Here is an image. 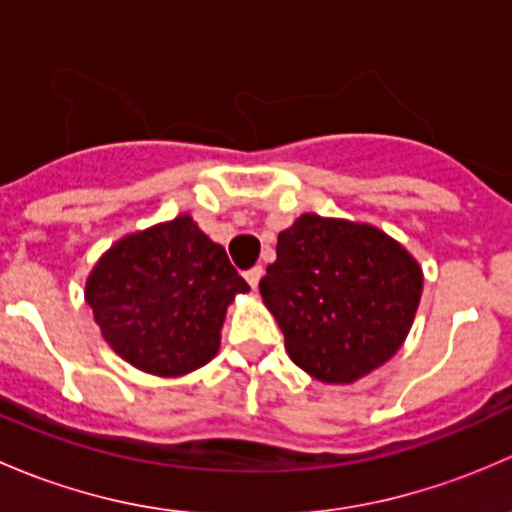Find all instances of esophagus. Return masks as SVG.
<instances>
[{
    "mask_svg": "<svg viewBox=\"0 0 512 512\" xmlns=\"http://www.w3.org/2000/svg\"><path fill=\"white\" fill-rule=\"evenodd\" d=\"M262 275H265V270H262V265H255V267H250V270L245 272V280H247V285H250L252 289H257V285H260V280H262Z\"/></svg>",
    "mask_w": 512,
    "mask_h": 512,
    "instance_id": "esophagus-1",
    "label": "esophagus"
}]
</instances>
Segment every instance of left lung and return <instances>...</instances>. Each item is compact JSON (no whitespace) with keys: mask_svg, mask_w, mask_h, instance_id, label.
I'll return each mask as SVG.
<instances>
[{"mask_svg":"<svg viewBox=\"0 0 512 512\" xmlns=\"http://www.w3.org/2000/svg\"><path fill=\"white\" fill-rule=\"evenodd\" d=\"M421 289V267L394 237L317 213L280 232L260 282L289 359L324 384H352L399 352Z\"/></svg>","mask_w":512,"mask_h":512,"instance_id":"left-lung-1","label":"left lung"}]
</instances>
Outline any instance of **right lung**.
<instances>
[{"mask_svg": "<svg viewBox=\"0 0 512 512\" xmlns=\"http://www.w3.org/2000/svg\"><path fill=\"white\" fill-rule=\"evenodd\" d=\"M250 292L190 215L121 237L91 270L86 302L121 359L156 376H183L220 349L227 304Z\"/></svg>", "mask_w": 512, "mask_h": 512, "instance_id": "1", "label": "right lung"}]
</instances>
